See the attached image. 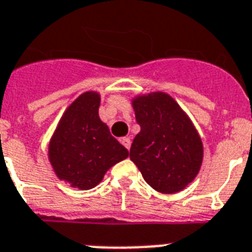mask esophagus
I'll return each instance as SVG.
<instances>
[{"label": "esophagus", "instance_id": "obj_1", "mask_svg": "<svg viewBox=\"0 0 252 252\" xmlns=\"http://www.w3.org/2000/svg\"><path fill=\"white\" fill-rule=\"evenodd\" d=\"M120 142H122L123 145H124V148H126L128 150L130 149V138L129 137H123L122 140H120Z\"/></svg>", "mask_w": 252, "mask_h": 252}]
</instances>
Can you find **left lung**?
I'll return each mask as SVG.
<instances>
[{
    "instance_id": "obj_1",
    "label": "left lung",
    "mask_w": 252,
    "mask_h": 252,
    "mask_svg": "<svg viewBox=\"0 0 252 252\" xmlns=\"http://www.w3.org/2000/svg\"><path fill=\"white\" fill-rule=\"evenodd\" d=\"M132 103L141 130L130 146V159L156 191H182L195 179L203 162L199 133L165 93L137 96Z\"/></svg>"
}]
</instances>
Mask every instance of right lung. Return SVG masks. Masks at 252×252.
Instances as JSON below:
<instances>
[{
  "label": "right lung",
  "mask_w": 252,
  "mask_h": 252,
  "mask_svg": "<svg viewBox=\"0 0 252 252\" xmlns=\"http://www.w3.org/2000/svg\"><path fill=\"white\" fill-rule=\"evenodd\" d=\"M100 96L87 91L68 107L49 142L56 175L80 189L94 188L107 170L129 153L99 119Z\"/></svg>",
  "instance_id": "right-lung-1"
}]
</instances>
